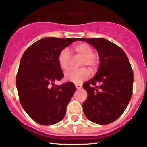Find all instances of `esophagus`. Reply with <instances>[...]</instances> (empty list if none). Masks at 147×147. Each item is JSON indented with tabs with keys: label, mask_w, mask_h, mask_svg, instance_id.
Listing matches in <instances>:
<instances>
[{
	"label": "esophagus",
	"mask_w": 147,
	"mask_h": 147,
	"mask_svg": "<svg viewBox=\"0 0 147 147\" xmlns=\"http://www.w3.org/2000/svg\"><path fill=\"white\" fill-rule=\"evenodd\" d=\"M75 86H76V88L79 90V89H81L82 85L81 84H79V83H76V84H75Z\"/></svg>",
	"instance_id": "obj_1"
}]
</instances>
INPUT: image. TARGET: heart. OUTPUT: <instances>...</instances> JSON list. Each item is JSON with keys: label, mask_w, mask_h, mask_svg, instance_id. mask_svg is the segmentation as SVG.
Returning <instances> with one entry per match:
<instances>
[{"label": "heart", "mask_w": 147, "mask_h": 147, "mask_svg": "<svg viewBox=\"0 0 147 147\" xmlns=\"http://www.w3.org/2000/svg\"><path fill=\"white\" fill-rule=\"evenodd\" d=\"M75 51L79 55L83 57L81 61V66H88L92 69L96 67L98 63V59L96 56L93 54V50L88 44L80 43L74 45ZM71 59V54L70 50L67 48L62 49L58 54L57 61L59 67L62 70H67L69 68L70 62ZM90 75V72L87 67H82L80 69H72L67 71L65 74V78L67 81L79 83L86 80Z\"/></svg>", "instance_id": "obj_1"}]
</instances>
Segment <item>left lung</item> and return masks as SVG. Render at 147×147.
Returning a JSON list of instances; mask_svg holds the SVG:
<instances>
[{
	"mask_svg": "<svg viewBox=\"0 0 147 147\" xmlns=\"http://www.w3.org/2000/svg\"><path fill=\"white\" fill-rule=\"evenodd\" d=\"M80 40L91 44L100 58L96 74L83 84L88 93L84 113L95 124H110L122 115L132 97L133 71L129 59L123 49L106 39Z\"/></svg>",
	"mask_w": 147,
	"mask_h": 147,
	"instance_id": "left-lung-1",
	"label": "left lung"
}]
</instances>
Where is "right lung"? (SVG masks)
<instances>
[{
    "instance_id": "right-lung-1",
    "label": "right lung",
    "mask_w": 147,
    "mask_h": 147,
    "mask_svg": "<svg viewBox=\"0 0 147 147\" xmlns=\"http://www.w3.org/2000/svg\"><path fill=\"white\" fill-rule=\"evenodd\" d=\"M78 40L45 37L30 45L22 56L16 76L19 99L26 113L38 124H57L65 115L76 88L71 82L54 85L64 76L57 57L62 49Z\"/></svg>"
}]
</instances>
